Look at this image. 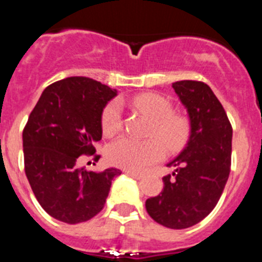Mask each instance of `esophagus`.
Here are the masks:
<instances>
[{
    "instance_id": "obj_1",
    "label": "esophagus",
    "mask_w": 262,
    "mask_h": 262,
    "mask_svg": "<svg viewBox=\"0 0 262 262\" xmlns=\"http://www.w3.org/2000/svg\"><path fill=\"white\" fill-rule=\"evenodd\" d=\"M124 173H127V174L131 176V177H134V178H138V180H140V178L144 177V174H143V173L135 172V170H124Z\"/></svg>"
}]
</instances>
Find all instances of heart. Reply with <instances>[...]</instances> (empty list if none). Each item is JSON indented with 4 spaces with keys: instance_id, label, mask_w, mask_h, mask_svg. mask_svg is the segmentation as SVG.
I'll use <instances>...</instances> for the list:
<instances>
[{
    "instance_id": "b5f03b06",
    "label": "heart",
    "mask_w": 262,
    "mask_h": 262,
    "mask_svg": "<svg viewBox=\"0 0 262 262\" xmlns=\"http://www.w3.org/2000/svg\"><path fill=\"white\" fill-rule=\"evenodd\" d=\"M133 105L151 118L149 135L156 138L147 140H139L131 136L118 138L106 149V156L113 165L142 170L165 157L166 148L163 141L172 152L184 147L190 135V122L186 115L173 111L168 98L157 93H142L134 97ZM101 126L103 134L107 136L115 135L122 129L123 118L119 101H111L105 106Z\"/></svg>"
}]
</instances>
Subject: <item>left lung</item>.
I'll return each mask as SVG.
<instances>
[{
    "instance_id": "1",
    "label": "left lung",
    "mask_w": 262,
    "mask_h": 262,
    "mask_svg": "<svg viewBox=\"0 0 262 262\" xmlns=\"http://www.w3.org/2000/svg\"><path fill=\"white\" fill-rule=\"evenodd\" d=\"M190 118V138L184 151L168 166L164 189L145 201L149 216L173 230L189 228L214 210L231 170L232 126L223 106L202 81L172 85Z\"/></svg>"
}]
</instances>
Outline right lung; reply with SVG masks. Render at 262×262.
I'll list each match as a JSON object with an SVG mask.
<instances>
[{
    "label": "right lung",
    "mask_w": 262,
    "mask_h": 262,
    "mask_svg": "<svg viewBox=\"0 0 262 262\" xmlns=\"http://www.w3.org/2000/svg\"><path fill=\"white\" fill-rule=\"evenodd\" d=\"M117 96L93 78L68 77L45 89L23 128L25 172L39 205L68 224L86 222L105 206L111 181L120 170L88 172L84 156L96 155L102 138L101 117Z\"/></svg>",
    "instance_id": "1"
}]
</instances>
